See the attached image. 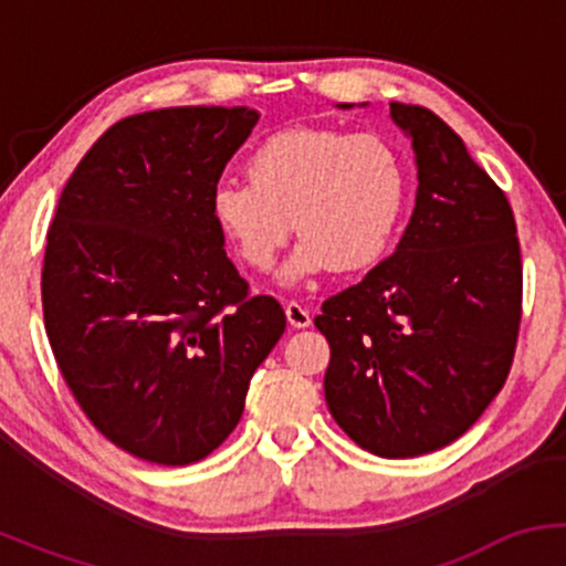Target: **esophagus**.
<instances>
[{"label":"esophagus","instance_id":"esophagus-1","mask_svg":"<svg viewBox=\"0 0 566 566\" xmlns=\"http://www.w3.org/2000/svg\"><path fill=\"white\" fill-rule=\"evenodd\" d=\"M284 314H287V322L292 324V327H297V329L308 327V324H311V311L297 301L284 303Z\"/></svg>","mask_w":566,"mask_h":566}]
</instances>
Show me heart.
<instances>
[{
    "instance_id": "obj_1",
    "label": "heart",
    "mask_w": 566,
    "mask_h": 566,
    "mask_svg": "<svg viewBox=\"0 0 566 566\" xmlns=\"http://www.w3.org/2000/svg\"><path fill=\"white\" fill-rule=\"evenodd\" d=\"M247 175L212 188V218L242 263L261 274L276 263L295 223L301 244L284 269L287 282L375 265L407 210L405 159L378 135L279 129L250 154Z\"/></svg>"
}]
</instances>
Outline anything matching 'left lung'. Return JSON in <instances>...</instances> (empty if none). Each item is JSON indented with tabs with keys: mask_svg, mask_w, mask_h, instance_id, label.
Instances as JSON below:
<instances>
[{
	"mask_svg": "<svg viewBox=\"0 0 566 566\" xmlns=\"http://www.w3.org/2000/svg\"><path fill=\"white\" fill-rule=\"evenodd\" d=\"M391 116L415 148L412 218L394 255L314 324L335 423L380 458H418L463 437L509 378L522 250L509 199L460 135L423 106L391 103Z\"/></svg>",
	"mask_w": 566,
	"mask_h": 566,
	"instance_id": "obj_1",
	"label": "left lung"
}]
</instances>
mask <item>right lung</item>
<instances>
[{
	"label": "right lung",
	"mask_w": 566,
	"mask_h": 566,
	"mask_svg": "<svg viewBox=\"0 0 566 566\" xmlns=\"http://www.w3.org/2000/svg\"><path fill=\"white\" fill-rule=\"evenodd\" d=\"M258 125L244 106L127 116L63 188L42 265L44 329L90 423L159 465L223 444L287 327L226 255L212 188Z\"/></svg>",
	"instance_id": "add662e5"
}]
</instances>
